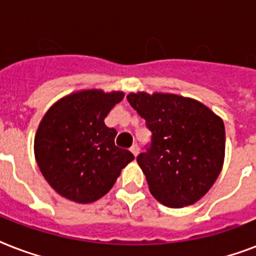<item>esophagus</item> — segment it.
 Returning a JSON list of instances; mask_svg holds the SVG:
<instances>
[{
  "label": "esophagus",
  "instance_id": "1",
  "mask_svg": "<svg viewBox=\"0 0 256 256\" xmlns=\"http://www.w3.org/2000/svg\"><path fill=\"white\" fill-rule=\"evenodd\" d=\"M130 152L134 154V157H136V156H138V153H140V148H138L136 145H132V149H130Z\"/></svg>",
  "mask_w": 256,
  "mask_h": 256
}]
</instances>
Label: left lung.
Wrapping results in <instances>:
<instances>
[{"mask_svg":"<svg viewBox=\"0 0 256 256\" xmlns=\"http://www.w3.org/2000/svg\"><path fill=\"white\" fill-rule=\"evenodd\" d=\"M128 100L152 132L150 146L136 157L150 193L170 208L198 202L223 168V120L198 100L176 94L132 92Z\"/></svg>","mask_w":256,"mask_h":256,"instance_id":"8db88e82","label":"left lung"}]
</instances>
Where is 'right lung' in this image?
<instances>
[{
    "instance_id": "add662e5",
    "label": "right lung",
    "mask_w": 256,
    "mask_h": 256,
    "mask_svg": "<svg viewBox=\"0 0 256 256\" xmlns=\"http://www.w3.org/2000/svg\"><path fill=\"white\" fill-rule=\"evenodd\" d=\"M122 91L83 90L70 94L46 111L34 136V157L48 184L80 204L103 198L120 170L134 160L115 146V128L104 118L124 99Z\"/></svg>"
}]
</instances>
